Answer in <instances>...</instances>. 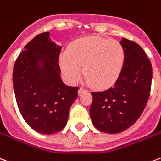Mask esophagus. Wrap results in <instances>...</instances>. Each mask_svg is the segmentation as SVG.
<instances>
[{
  "label": "esophagus",
  "mask_w": 161,
  "mask_h": 161,
  "mask_svg": "<svg viewBox=\"0 0 161 161\" xmlns=\"http://www.w3.org/2000/svg\"><path fill=\"white\" fill-rule=\"evenodd\" d=\"M85 92H88L87 90H85V89H84V88H80L79 90H78V94L81 95L83 94V93H85Z\"/></svg>",
  "instance_id": "1"
}]
</instances>
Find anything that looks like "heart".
<instances>
[{"label":"heart","mask_w":161,"mask_h":161,"mask_svg":"<svg viewBox=\"0 0 161 161\" xmlns=\"http://www.w3.org/2000/svg\"><path fill=\"white\" fill-rule=\"evenodd\" d=\"M125 59L124 49L119 41L98 36L74 41L68 53L60 54L62 72L70 83L77 80L81 67L85 80L92 87L106 89L118 79Z\"/></svg>","instance_id":"heart-1"}]
</instances>
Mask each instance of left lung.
Segmentation results:
<instances>
[{"label":"left lung","instance_id":"1","mask_svg":"<svg viewBox=\"0 0 161 161\" xmlns=\"http://www.w3.org/2000/svg\"><path fill=\"white\" fill-rule=\"evenodd\" d=\"M120 43L125 59L118 79L106 91L91 92V121L98 130L108 134L130 128L144 110L151 91L152 64L144 50L125 38Z\"/></svg>","mask_w":161,"mask_h":161}]
</instances>
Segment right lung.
<instances>
[{
	"instance_id": "right-lung-1",
	"label": "right lung",
	"mask_w": 161,
	"mask_h": 161,
	"mask_svg": "<svg viewBox=\"0 0 161 161\" xmlns=\"http://www.w3.org/2000/svg\"><path fill=\"white\" fill-rule=\"evenodd\" d=\"M61 48L48 32L38 34L14 66L13 85L19 112L30 128L43 135L55 134L65 127L79 89L61 80Z\"/></svg>"
}]
</instances>
